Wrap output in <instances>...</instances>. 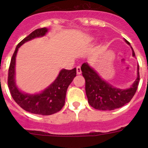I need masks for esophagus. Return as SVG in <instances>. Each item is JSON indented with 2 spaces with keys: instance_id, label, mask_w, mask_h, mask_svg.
<instances>
[{
  "instance_id": "34e87169",
  "label": "esophagus",
  "mask_w": 148,
  "mask_h": 148,
  "mask_svg": "<svg viewBox=\"0 0 148 148\" xmlns=\"http://www.w3.org/2000/svg\"><path fill=\"white\" fill-rule=\"evenodd\" d=\"M81 73H82L81 67H80V66H78L77 67V74H81Z\"/></svg>"
}]
</instances>
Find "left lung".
<instances>
[{
	"label": "left lung",
	"instance_id": "left-lung-1",
	"mask_svg": "<svg viewBox=\"0 0 148 148\" xmlns=\"http://www.w3.org/2000/svg\"><path fill=\"white\" fill-rule=\"evenodd\" d=\"M125 42L130 44L127 40ZM132 56L135 52L132 46ZM82 76L85 79V91L89 104L96 110H113L120 108L132 99L138 89L140 81L139 65L137 66V78L133 84L127 89H120L103 79L95 69L88 64L87 62L82 65Z\"/></svg>",
	"mask_w": 148,
	"mask_h": 148
}]
</instances>
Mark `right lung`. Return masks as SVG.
Returning <instances> with one entry per match:
<instances>
[{"mask_svg": "<svg viewBox=\"0 0 148 148\" xmlns=\"http://www.w3.org/2000/svg\"><path fill=\"white\" fill-rule=\"evenodd\" d=\"M48 32L47 28H38L23 38L15 49L8 70V84L15 102L28 112L41 115H50L62 110L64 105L67 89L77 75L76 68L71 70L62 69L54 81L38 93H26L19 89L16 82V58L18 49L26 42L44 36Z\"/></svg>", "mask_w": 148, "mask_h": 148, "instance_id": "obj_1", "label": "right lung"}]
</instances>
